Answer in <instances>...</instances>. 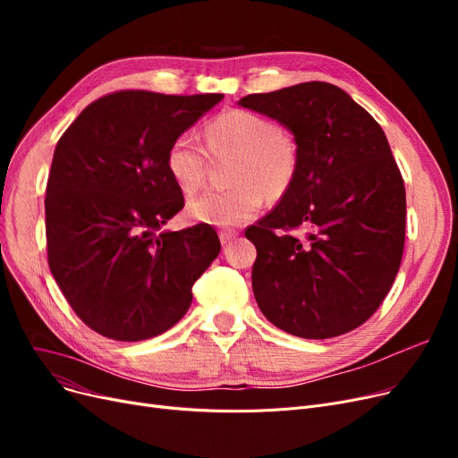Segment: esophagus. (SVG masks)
<instances>
[{
	"label": "esophagus",
	"instance_id": "34e87169",
	"mask_svg": "<svg viewBox=\"0 0 458 458\" xmlns=\"http://www.w3.org/2000/svg\"><path fill=\"white\" fill-rule=\"evenodd\" d=\"M233 237H237V232L235 230H221L219 232V239L223 245H228Z\"/></svg>",
	"mask_w": 458,
	"mask_h": 458
}]
</instances>
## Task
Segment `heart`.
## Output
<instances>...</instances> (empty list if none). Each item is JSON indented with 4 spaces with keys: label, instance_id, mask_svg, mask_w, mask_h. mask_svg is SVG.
Listing matches in <instances>:
<instances>
[{
    "label": "heart",
    "instance_id": "b5f03b06",
    "mask_svg": "<svg viewBox=\"0 0 458 458\" xmlns=\"http://www.w3.org/2000/svg\"><path fill=\"white\" fill-rule=\"evenodd\" d=\"M206 142L213 157L235 156L225 191H208L192 199L187 213L199 223L239 226L261 209L263 195L284 197L297 174V147L271 118L245 109H230L208 123ZM209 152L192 133H180L168 144L166 171L183 192L202 187Z\"/></svg>",
    "mask_w": 458,
    "mask_h": 458
}]
</instances>
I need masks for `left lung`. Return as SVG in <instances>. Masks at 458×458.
Returning <instances> with one entry per match:
<instances>
[{
    "label": "left lung",
    "mask_w": 458,
    "mask_h": 458,
    "mask_svg": "<svg viewBox=\"0 0 458 458\" xmlns=\"http://www.w3.org/2000/svg\"><path fill=\"white\" fill-rule=\"evenodd\" d=\"M239 106L278 120L299 156L292 187L245 232L258 250L261 314L306 340L360 327L388 295L404 247V183L386 135L325 81L249 94ZM299 227L306 238L293 233Z\"/></svg>",
    "instance_id": "1"
}]
</instances>
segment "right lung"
<instances>
[{
    "label": "right lung",
    "mask_w": 458,
    "mask_h": 458,
    "mask_svg": "<svg viewBox=\"0 0 458 458\" xmlns=\"http://www.w3.org/2000/svg\"><path fill=\"white\" fill-rule=\"evenodd\" d=\"M223 94L118 90L61 135L46 185L50 271L76 316L116 342L174 327L221 250L209 225L159 228L183 208L166 150Z\"/></svg>",
    "instance_id": "1"
}]
</instances>
